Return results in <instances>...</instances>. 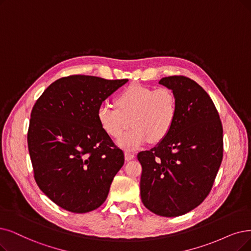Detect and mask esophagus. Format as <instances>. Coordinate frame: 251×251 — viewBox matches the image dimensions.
<instances>
[{
    "label": "esophagus",
    "mask_w": 251,
    "mask_h": 251,
    "mask_svg": "<svg viewBox=\"0 0 251 251\" xmlns=\"http://www.w3.org/2000/svg\"><path fill=\"white\" fill-rule=\"evenodd\" d=\"M135 157V154L134 153H131V152H126L125 153V158L126 160H131Z\"/></svg>",
    "instance_id": "obj_1"
}]
</instances>
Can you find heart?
Listing matches in <instances>:
<instances>
[{"mask_svg": "<svg viewBox=\"0 0 251 251\" xmlns=\"http://www.w3.org/2000/svg\"><path fill=\"white\" fill-rule=\"evenodd\" d=\"M115 103L117 108L107 103L100 106L98 120L104 131L115 139L124 134L131 120L133 127L117 142L124 149L135 150L149 139L151 142L160 141L176 122L177 100L166 87L131 85L116 97Z\"/></svg>", "mask_w": 251, "mask_h": 251, "instance_id": "heart-1", "label": "heart"}]
</instances>
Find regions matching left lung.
Returning <instances> with one entry per match:
<instances>
[{"label":"left lung","mask_w":251,"mask_h":251,"mask_svg":"<svg viewBox=\"0 0 251 251\" xmlns=\"http://www.w3.org/2000/svg\"><path fill=\"white\" fill-rule=\"evenodd\" d=\"M172 91L178 112L171 132L138 153L142 166L140 194L144 206L165 217L183 215L211 190L223 160V126L211 98L194 80H159Z\"/></svg>","instance_id":"8db88e82"}]
</instances>
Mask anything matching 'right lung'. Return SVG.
I'll use <instances>...</instances> for the list:
<instances>
[{
  "label": "right lung",
  "instance_id": "right-lung-1",
  "mask_svg": "<svg viewBox=\"0 0 251 251\" xmlns=\"http://www.w3.org/2000/svg\"><path fill=\"white\" fill-rule=\"evenodd\" d=\"M128 81L73 75L50 84L33 107L27 146L40 189L73 213L99 208L125 154L98 120L105 100Z\"/></svg>",
  "mask_w": 251,
  "mask_h": 251
}]
</instances>
